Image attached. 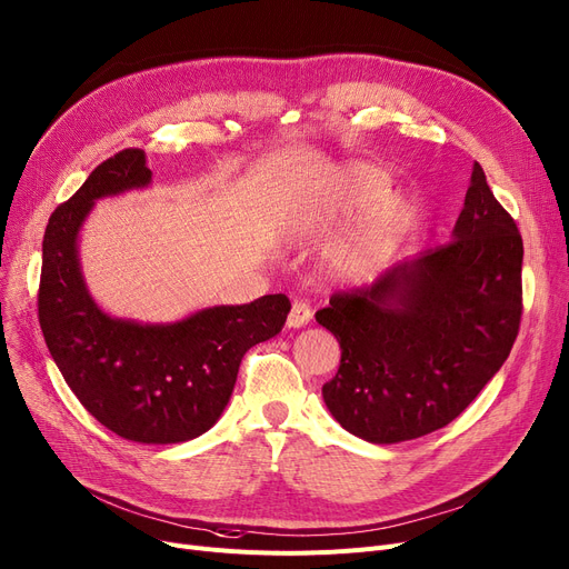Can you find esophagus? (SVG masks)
<instances>
[{"mask_svg": "<svg viewBox=\"0 0 569 569\" xmlns=\"http://www.w3.org/2000/svg\"><path fill=\"white\" fill-rule=\"evenodd\" d=\"M311 307L302 300H295L288 313V328H305L309 320H311Z\"/></svg>", "mask_w": 569, "mask_h": 569, "instance_id": "obj_1", "label": "esophagus"}]
</instances>
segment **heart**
<instances>
[{
	"label": "heart",
	"mask_w": 569,
	"mask_h": 569,
	"mask_svg": "<svg viewBox=\"0 0 569 569\" xmlns=\"http://www.w3.org/2000/svg\"><path fill=\"white\" fill-rule=\"evenodd\" d=\"M388 190L390 177L375 164L353 162L339 167L302 194L290 228L298 237L330 234L346 220L376 207ZM409 220L411 204L405 197H388L328 246L323 256L328 274L339 283L351 286L372 279L398 246Z\"/></svg>",
	"instance_id": "heart-1"
}]
</instances>
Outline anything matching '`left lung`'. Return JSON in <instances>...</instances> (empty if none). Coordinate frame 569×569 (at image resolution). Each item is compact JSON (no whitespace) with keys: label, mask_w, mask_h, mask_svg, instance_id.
<instances>
[{"label":"left lung","mask_w":569,"mask_h":569,"mask_svg":"<svg viewBox=\"0 0 569 569\" xmlns=\"http://www.w3.org/2000/svg\"><path fill=\"white\" fill-rule=\"evenodd\" d=\"M523 239L475 162L451 241L335 292L316 320L341 346L323 386L337 423L372 443L430 435L498 375L521 323Z\"/></svg>","instance_id":"8db88e82"}]
</instances>
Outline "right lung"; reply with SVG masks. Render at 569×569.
Returning a JSON list of instances; mask_svg holds the SVG:
<instances>
[{
	"mask_svg": "<svg viewBox=\"0 0 569 569\" xmlns=\"http://www.w3.org/2000/svg\"><path fill=\"white\" fill-rule=\"evenodd\" d=\"M146 153L128 148L94 167L46 226L39 323L58 369L104 428L139 443L204 435L230 402L243 353L277 337L290 302L264 295L220 305L174 323L109 316L86 286L79 234L97 200L151 186Z\"/></svg>",
	"mask_w": 569,
	"mask_h": 569,
	"instance_id": "1",
	"label": "right lung"
}]
</instances>
